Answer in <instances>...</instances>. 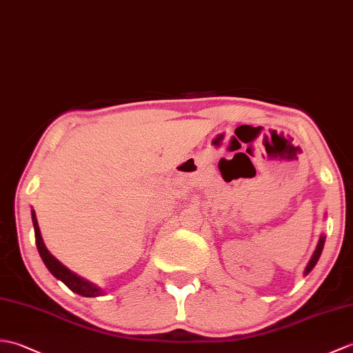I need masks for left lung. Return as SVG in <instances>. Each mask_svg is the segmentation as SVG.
<instances>
[{"mask_svg":"<svg viewBox=\"0 0 353 353\" xmlns=\"http://www.w3.org/2000/svg\"><path fill=\"white\" fill-rule=\"evenodd\" d=\"M323 245H325V236H322L321 239H319V243H317V247H316V251H314V254H313V257H311L310 263H308V265H307V268H305V274L311 272V269H313V268L316 266L317 260H319V257H321V254H322Z\"/></svg>","mask_w":353,"mask_h":353,"instance_id":"1","label":"left lung"}]
</instances>
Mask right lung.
I'll return each mask as SVG.
<instances>
[{
  "label": "right lung",
  "instance_id": "1",
  "mask_svg": "<svg viewBox=\"0 0 353 353\" xmlns=\"http://www.w3.org/2000/svg\"><path fill=\"white\" fill-rule=\"evenodd\" d=\"M31 216H32V225H34V234H36V243H37L39 254H40V257H42L46 268L51 270V274L55 278L61 280L72 292H75L78 294H83V296L90 298V296H99V294H102V292L97 288H94L93 284H90L88 281L83 280V278H79L78 275L70 272L68 268H64L59 260L49 254V251L46 250L45 243H43L42 234H40V228H39V224H37L34 210L31 212Z\"/></svg>",
  "mask_w": 353,
  "mask_h": 353
}]
</instances>
